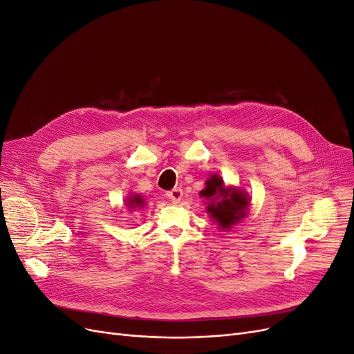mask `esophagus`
I'll list each match as a JSON object with an SVG mask.
<instances>
[{
  "instance_id": "1",
  "label": "esophagus",
  "mask_w": 354,
  "mask_h": 354,
  "mask_svg": "<svg viewBox=\"0 0 354 354\" xmlns=\"http://www.w3.org/2000/svg\"><path fill=\"white\" fill-rule=\"evenodd\" d=\"M167 196H168L171 201L178 202V201L181 199V196H183V190H181L180 187H174L173 190L167 192Z\"/></svg>"
}]
</instances>
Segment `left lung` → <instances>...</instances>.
<instances>
[{
    "label": "left lung",
    "mask_w": 354,
    "mask_h": 354,
    "mask_svg": "<svg viewBox=\"0 0 354 354\" xmlns=\"http://www.w3.org/2000/svg\"><path fill=\"white\" fill-rule=\"evenodd\" d=\"M201 196L209 199L207 209L223 229H229L245 217L248 196L238 189L224 187L223 178L216 174L207 181V187L201 192Z\"/></svg>",
    "instance_id": "8db88e82"
}]
</instances>
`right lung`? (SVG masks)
Segmentation results:
<instances>
[{
  "label": "right lung",
  "instance_id": "1",
  "mask_svg": "<svg viewBox=\"0 0 354 354\" xmlns=\"http://www.w3.org/2000/svg\"><path fill=\"white\" fill-rule=\"evenodd\" d=\"M128 205H130L131 208H138L143 205V201L140 199V196H133L131 199H128Z\"/></svg>",
  "mask_w": 354,
  "mask_h": 354
}]
</instances>
